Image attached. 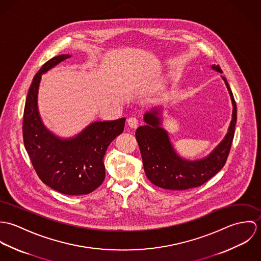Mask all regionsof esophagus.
I'll return each instance as SVG.
<instances>
[{"instance_id": "obj_1", "label": "esophagus", "mask_w": 261, "mask_h": 261, "mask_svg": "<svg viewBox=\"0 0 261 261\" xmlns=\"http://www.w3.org/2000/svg\"><path fill=\"white\" fill-rule=\"evenodd\" d=\"M127 124L132 127V128H137L139 125V119L136 116H132L127 119Z\"/></svg>"}]
</instances>
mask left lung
I'll list each match as a JSON object with an SVG mask.
<instances>
[{"instance_id": "8db88e82", "label": "left lung", "mask_w": 261, "mask_h": 261, "mask_svg": "<svg viewBox=\"0 0 261 261\" xmlns=\"http://www.w3.org/2000/svg\"><path fill=\"white\" fill-rule=\"evenodd\" d=\"M212 69L222 73L219 65H212ZM222 79L233 106L232 120L223 141L202 160L188 161L176 152L168 133L161 126L160 111L152 110L144 115L147 124L137 129L136 138L146 175L153 185L167 190H188L203 185L223 168L234 138L237 108L226 78L222 76Z\"/></svg>"}]
</instances>
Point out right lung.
Returning <instances> with one entry per match:
<instances>
[{
	"instance_id": "obj_1",
	"label": "right lung",
	"mask_w": 261,
	"mask_h": 261,
	"mask_svg": "<svg viewBox=\"0 0 261 261\" xmlns=\"http://www.w3.org/2000/svg\"><path fill=\"white\" fill-rule=\"evenodd\" d=\"M62 54L48 60L33 78L23 115V139L38 177L47 186L66 195L88 194L106 178L103 156L112 141L123 132L125 118L95 121L75 138L63 140L49 132L38 112L41 75L69 58Z\"/></svg>"
}]
</instances>
